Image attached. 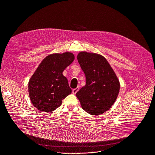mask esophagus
Wrapping results in <instances>:
<instances>
[{
  "mask_svg": "<svg viewBox=\"0 0 155 155\" xmlns=\"http://www.w3.org/2000/svg\"><path fill=\"white\" fill-rule=\"evenodd\" d=\"M79 90V87H77L76 89H73L72 90V92H73V94H75L77 92H78V91Z\"/></svg>",
  "mask_w": 155,
  "mask_h": 155,
  "instance_id": "34e87169",
  "label": "esophagus"
}]
</instances>
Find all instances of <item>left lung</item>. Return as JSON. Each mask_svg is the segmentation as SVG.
I'll return each mask as SVG.
<instances>
[{
    "label": "left lung",
    "mask_w": 155,
    "mask_h": 155,
    "mask_svg": "<svg viewBox=\"0 0 155 155\" xmlns=\"http://www.w3.org/2000/svg\"><path fill=\"white\" fill-rule=\"evenodd\" d=\"M77 59L85 73L86 84L76 96L84 110L99 115L115 102L120 91L119 80L103 56L83 51L78 53Z\"/></svg>",
    "instance_id": "left-lung-1"
}]
</instances>
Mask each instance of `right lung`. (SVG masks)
Masks as SVG:
<instances>
[{
  "label": "right lung",
  "instance_id": "add662e5",
  "mask_svg": "<svg viewBox=\"0 0 155 155\" xmlns=\"http://www.w3.org/2000/svg\"><path fill=\"white\" fill-rule=\"evenodd\" d=\"M74 59L73 54L69 52L52 54L39 64L28 82L29 96L37 110L51 113L71 93L68 80L63 72Z\"/></svg>",
  "mask_w": 155,
  "mask_h": 155
}]
</instances>
